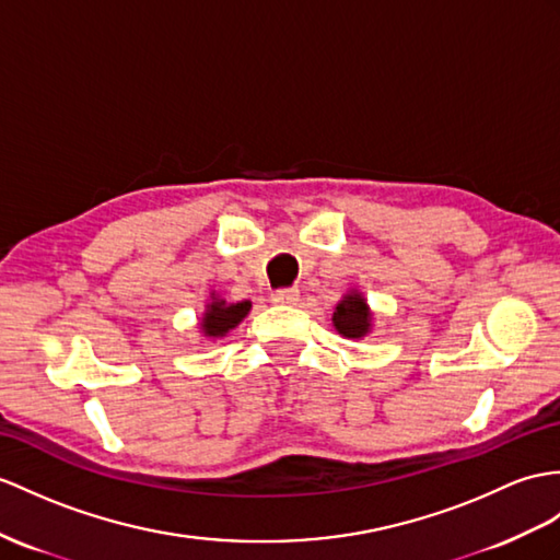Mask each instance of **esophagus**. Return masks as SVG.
<instances>
[{"mask_svg": "<svg viewBox=\"0 0 560 560\" xmlns=\"http://www.w3.org/2000/svg\"><path fill=\"white\" fill-rule=\"evenodd\" d=\"M270 299L276 304H294V302H299V290H294V288H282V290H276L270 294Z\"/></svg>", "mask_w": 560, "mask_h": 560, "instance_id": "obj_1", "label": "esophagus"}]
</instances>
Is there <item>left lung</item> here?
Listing matches in <instances>:
<instances>
[{"label": "left lung", "instance_id": "1", "mask_svg": "<svg viewBox=\"0 0 560 560\" xmlns=\"http://www.w3.org/2000/svg\"><path fill=\"white\" fill-rule=\"evenodd\" d=\"M332 320L339 335L363 337L368 327H371V311H368L361 294H349L337 304Z\"/></svg>", "mask_w": 560, "mask_h": 560}]
</instances>
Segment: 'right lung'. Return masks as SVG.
Masks as SVG:
<instances>
[{"instance_id": "obj_1", "label": "right lung", "mask_w": 560, "mask_h": 560, "mask_svg": "<svg viewBox=\"0 0 560 560\" xmlns=\"http://www.w3.org/2000/svg\"><path fill=\"white\" fill-rule=\"evenodd\" d=\"M252 308L249 302H240V304H225V302H213L207 311V316H203L201 323V330L207 337H223L228 330H233V327L247 316Z\"/></svg>"}]
</instances>
